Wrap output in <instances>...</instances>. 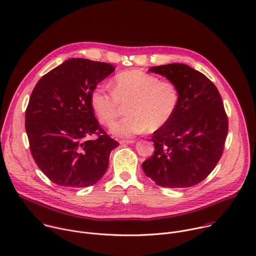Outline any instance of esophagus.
Wrapping results in <instances>:
<instances>
[{"label": "esophagus", "mask_w": 256, "mask_h": 256, "mask_svg": "<svg viewBox=\"0 0 256 256\" xmlns=\"http://www.w3.org/2000/svg\"><path fill=\"white\" fill-rule=\"evenodd\" d=\"M134 140H120V144H134Z\"/></svg>", "instance_id": "34e87169"}]
</instances>
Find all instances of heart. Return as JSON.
<instances>
[{"label":"heart","mask_w":256,"mask_h":256,"mask_svg":"<svg viewBox=\"0 0 256 256\" xmlns=\"http://www.w3.org/2000/svg\"><path fill=\"white\" fill-rule=\"evenodd\" d=\"M181 94L176 82L138 69L114 76L112 92L96 86L90 96L92 106L104 126H110L124 112L128 116L112 126L110 132L130 138L164 126L175 116Z\"/></svg>","instance_id":"b5f03b06"}]
</instances>
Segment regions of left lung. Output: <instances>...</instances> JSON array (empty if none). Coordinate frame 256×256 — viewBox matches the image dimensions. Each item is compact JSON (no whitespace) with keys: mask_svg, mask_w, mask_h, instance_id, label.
Masks as SVG:
<instances>
[{"mask_svg":"<svg viewBox=\"0 0 256 256\" xmlns=\"http://www.w3.org/2000/svg\"><path fill=\"white\" fill-rule=\"evenodd\" d=\"M150 71L176 82L181 98L173 118L152 134L154 154L142 170L160 187H192L208 177L223 154L228 118L221 96L209 78L186 64Z\"/></svg>","mask_w":256,"mask_h":256,"instance_id":"left-lung-1","label":"left lung"}]
</instances>
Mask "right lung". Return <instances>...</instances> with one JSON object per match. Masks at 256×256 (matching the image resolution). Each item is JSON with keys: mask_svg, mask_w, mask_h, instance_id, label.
Segmentation results:
<instances>
[{"mask_svg": "<svg viewBox=\"0 0 256 256\" xmlns=\"http://www.w3.org/2000/svg\"><path fill=\"white\" fill-rule=\"evenodd\" d=\"M106 62L71 58L41 77L25 114L30 150L55 184L88 187L106 172L120 144L100 126L90 102L96 85L114 72ZM94 134L97 138L90 140Z\"/></svg>", "mask_w": 256, "mask_h": 256, "instance_id": "right-lung-1", "label": "right lung"}]
</instances>
